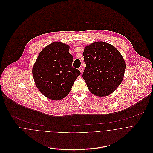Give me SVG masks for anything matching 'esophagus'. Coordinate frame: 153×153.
Returning <instances> with one entry per match:
<instances>
[{
  "mask_svg": "<svg viewBox=\"0 0 153 153\" xmlns=\"http://www.w3.org/2000/svg\"><path fill=\"white\" fill-rule=\"evenodd\" d=\"M79 71L81 72V74L83 72V68L80 67V68H79Z\"/></svg>",
  "mask_w": 153,
  "mask_h": 153,
  "instance_id": "obj_1",
  "label": "esophagus"
}]
</instances>
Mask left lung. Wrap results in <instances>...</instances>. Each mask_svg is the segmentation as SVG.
<instances>
[{"instance_id": "8db88e82", "label": "left lung", "mask_w": 153, "mask_h": 153, "mask_svg": "<svg viewBox=\"0 0 153 153\" xmlns=\"http://www.w3.org/2000/svg\"><path fill=\"white\" fill-rule=\"evenodd\" d=\"M82 74L89 90L99 97L107 96L121 83L126 69L124 59L112 45L97 42L85 48Z\"/></svg>"}]
</instances>
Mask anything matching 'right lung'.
<instances>
[{
	"instance_id": "right-lung-1",
	"label": "right lung",
	"mask_w": 153,
	"mask_h": 153,
	"mask_svg": "<svg viewBox=\"0 0 153 153\" xmlns=\"http://www.w3.org/2000/svg\"><path fill=\"white\" fill-rule=\"evenodd\" d=\"M69 46L59 42L48 45L39 54L32 69L37 88L49 99L60 100L69 93L81 74L72 67Z\"/></svg>"
}]
</instances>
